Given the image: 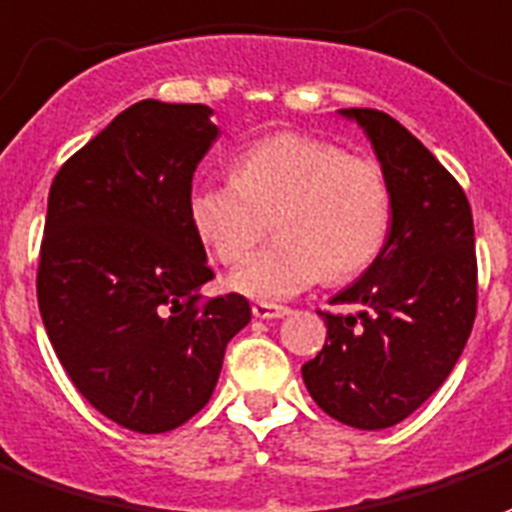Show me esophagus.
I'll return each instance as SVG.
<instances>
[{
  "instance_id": "obj_1",
  "label": "esophagus",
  "mask_w": 512,
  "mask_h": 512,
  "mask_svg": "<svg viewBox=\"0 0 512 512\" xmlns=\"http://www.w3.org/2000/svg\"><path fill=\"white\" fill-rule=\"evenodd\" d=\"M253 315L261 321H270V318H283L288 315L286 305H275V302H253Z\"/></svg>"
}]
</instances>
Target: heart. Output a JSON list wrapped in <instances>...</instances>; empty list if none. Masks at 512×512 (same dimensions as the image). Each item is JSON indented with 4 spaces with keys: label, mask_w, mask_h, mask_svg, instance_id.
<instances>
[{
    "label": "heart",
    "mask_w": 512,
    "mask_h": 512,
    "mask_svg": "<svg viewBox=\"0 0 512 512\" xmlns=\"http://www.w3.org/2000/svg\"><path fill=\"white\" fill-rule=\"evenodd\" d=\"M188 215L221 264H240L272 229L278 240L232 275L256 299L359 278L391 234V186L378 161L310 134L280 132L240 153L234 178L191 191Z\"/></svg>",
    "instance_id": "heart-1"
}]
</instances>
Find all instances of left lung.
<instances>
[{
	"instance_id": "1",
	"label": "left lung",
	"mask_w": 512,
	"mask_h": 512,
	"mask_svg": "<svg viewBox=\"0 0 512 512\" xmlns=\"http://www.w3.org/2000/svg\"><path fill=\"white\" fill-rule=\"evenodd\" d=\"M370 134L391 186V234L380 259L321 313L326 343L302 367L324 413L356 429H388L424 405L464 351L478 313L475 229L464 188L391 115L343 110Z\"/></svg>"
}]
</instances>
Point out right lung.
<instances>
[{
    "instance_id": "obj_1",
    "label": "right lung",
    "mask_w": 512,
    "mask_h": 512,
    "mask_svg": "<svg viewBox=\"0 0 512 512\" xmlns=\"http://www.w3.org/2000/svg\"><path fill=\"white\" fill-rule=\"evenodd\" d=\"M205 105L142 99L53 178L37 264L45 332L69 380L124 429L169 432L213 394L226 345L251 321L213 280L188 215L194 169L218 137Z\"/></svg>"
}]
</instances>
